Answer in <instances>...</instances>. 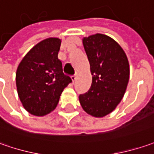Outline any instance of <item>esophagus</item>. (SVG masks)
Returning a JSON list of instances; mask_svg holds the SVG:
<instances>
[{"label": "esophagus", "instance_id": "1", "mask_svg": "<svg viewBox=\"0 0 154 154\" xmlns=\"http://www.w3.org/2000/svg\"><path fill=\"white\" fill-rule=\"evenodd\" d=\"M77 75H78V73H77V72H76L74 76H72V77H71V78H72V82H75V81H76V79H77Z\"/></svg>", "mask_w": 154, "mask_h": 154}]
</instances>
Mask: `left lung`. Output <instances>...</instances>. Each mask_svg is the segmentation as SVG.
Returning a JSON list of instances; mask_svg holds the SVG:
<instances>
[{
  "label": "left lung",
  "instance_id": "obj_1",
  "mask_svg": "<svg viewBox=\"0 0 154 154\" xmlns=\"http://www.w3.org/2000/svg\"><path fill=\"white\" fill-rule=\"evenodd\" d=\"M90 65L91 87L79 95L84 112L94 118H103L116 109L125 95L130 79L128 58L121 46L104 34L82 38Z\"/></svg>",
  "mask_w": 154,
  "mask_h": 154
}]
</instances>
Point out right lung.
Segmentation results:
<instances>
[{
  "instance_id": "obj_1",
  "label": "right lung",
  "mask_w": 154,
  "mask_h": 154,
  "mask_svg": "<svg viewBox=\"0 0 154 154\" xmlns=\"http://www.w3.org/2000/svg\"><path fill=\"white\" fill-rule=\"evenodd\" d=\"M61 40L49 37L41 41L24 55L16 72L19 100L30 114L42 117L53 112L64 88L72 82L63 73L58 59Z\"/></svg>"
}]
</instances>
